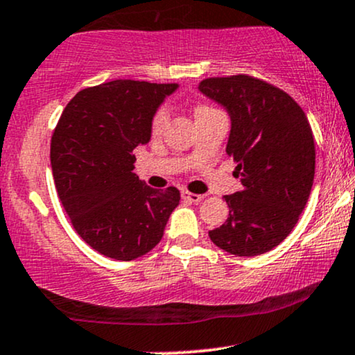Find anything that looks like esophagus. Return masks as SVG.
I'll return each mask as SVG.
<instances>
[{"mask_svg": "<svg viewBox=\"0 0 355 355\" xmlns=\"http://www.w3.org/2000/svg\"><path fill=\"white\" fill-rule=\"evenodd\" d=\"M182 198L187 200V202H191V203H200L205 196L198 195V193H190V191H182Z\"/></svg>", "mask_w": 355, "mask_h": 355, "instance_id": "34e87169", "label": "esophagus"}]
</instances>
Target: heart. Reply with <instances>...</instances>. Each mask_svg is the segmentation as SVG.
<instances>
[{
  "mask_svg": "<svg viewBox=\"0 0 355 355\" xmlns=\"http://www.w3.org/2000/svg\"><path fill=\"white\" fill-rule=\"evenodd\" d=\"M211 110H215V109L208 107V105H198V107L195 109V115L198 117V115L211 112ZM168 117H170V110H168V107H165V105H162V107H159L155 112H153L152 121H150V130L153 132V134H160V132L165 129L166 122H168Z\"/></svg>",
  "mask_w": 355,
  "mask_h": 355,
  "instance_id": "obj_1",
  "label": "heart"
}]
</instances>
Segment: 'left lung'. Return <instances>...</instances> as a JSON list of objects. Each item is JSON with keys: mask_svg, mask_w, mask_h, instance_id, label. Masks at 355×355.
<instances>
[{"mask_svg": "<svg viewBox=\"0 0 355 355\" xmlns=\"http://www.w3.org/2000/svg\"><path fill=\"white\" fill-rule=\"evenodd\" d=\"M200 91L232 117L226 153L243 185L225 196L230 216L208 232L210 240L236 256L263 254L293 232L313 189L309 121L289 94L253 76L208 78Z\"/></svg>", "mask_w": 355, "mask_h": 355, "instance_id": "obj_1", "label": "left lung"}]
</instances>
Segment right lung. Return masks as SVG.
<instances>
[{
	"label": "right lung",
	"instance_id": "obj_1",
	"mask_svg": "<svg viewBox=\"0 0 355 355\" xmlns=\"http://www.w3.org/2000/svg\"><path fill=\"white\" fill-rule=\"evenodd\" d=\"M177 84L117 79L76 94L51 137V166L64 210L92 250L132 261L164 236L180 203L175 187L139 180L134 148L150 140V121Z\"/></svg>",
	"mask_w": 355,
	"mask_h": 355
}]
</instances>
